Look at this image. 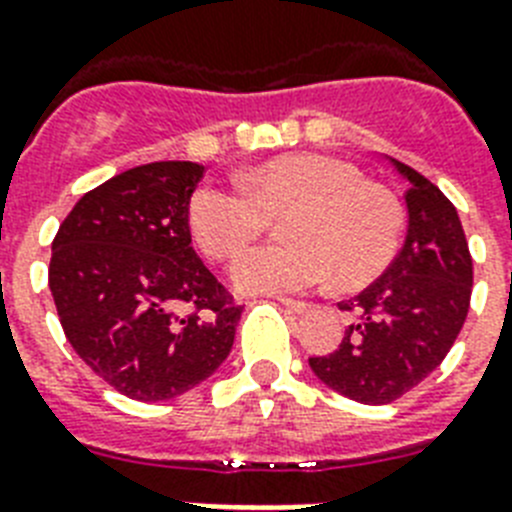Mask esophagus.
I'll use <instances>...</instances> for the list:
<instances>
[{
	"label": "esophagus",
	"instance_id": "34e87169",
	"mask_svg": "<svg viewBox=\"0 0 512 512\" xmlns=\"http://www.w3.org/2000/svg\"><path fill=\"white\" fill-rule=\"evenodd\" d=\"M280 303L285 308H290V311H295V314H303V311L311 308V303L308 301H295V298H280Z\"/></svg>",
	"mask_w": 512,
	"mask_h": 512
}]
</instances>
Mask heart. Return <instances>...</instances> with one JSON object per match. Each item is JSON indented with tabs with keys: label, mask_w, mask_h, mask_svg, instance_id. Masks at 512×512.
<instances>
[{
	"label": "heart",
	"mask_w": 512,
	"mask_h": 512,
	"mask_svg": "<svg viewBox=\"0 0 512 512\" xmlns=\"http://www.w3.org/2000/svg\"><path fill=\"white\" fill-rule=\"evenodd\" d=\"M285 243L246 251L232 285L246 293H293L329 277L361 287L392 264L405 209L390 188L356 164L324 154H290L240 175V185L204 183L190 196V230L209 259H232L259 240L274 217Z\"/></svg>",
	"instance_id": "b5f03b06"
}]
</instances>
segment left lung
<instances>
[{"label":"left lung","instance_id":"1","mask_svg":"<svg viewBox=\"0 0 512 512\" xmlns=\"http://www.w3.org/2000/svg\"><path fill=\"white\" fill-rule=\"evenodd\" d=\"M405 190L408 238L398 259L356 298L335 353L308 358L324 384L350 400L384 405L424 382L458 340L471 306L474 259L453 201L413 167Z\"/></svg>","mask_w":512,"mask_h":512}]
</instances>
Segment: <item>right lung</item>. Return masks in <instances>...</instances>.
<instances>
[{
    "mask_svg": "<svg viewBox=\"0 0 512 512\" xmlns=\"http://www.w3.org/2000/svg\"><path fill=\"white\" fill-rule=\"evenodd\" d=\"M201 177L196 162L120 172L88 190L54 235L49 287L65 337L96 377L141 403L211 377L243 314L190 246Z\"/></svg>",
    "mask_w": 512,
    "mask_h": 512,
    "instance_id": "1",
    "label": "right lung"
}]
</instances>
